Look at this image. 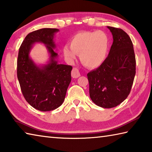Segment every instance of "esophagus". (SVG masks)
I'll return each mask as SVG.
<instances>
[{
	"instance_id": "esophagus-1",
	"label": "esophagus",
	"mask_w": 152,
	"mask_h": 152,
	"mask_svg": "<svg viewBox=\"0 0 152 152\" xmlns=\"http://www.w3.org/2000/svg\"><path fill=\"white\" fill-rule=\"evenodd\" d=\"M72 77L74 78H77L79 76H80V74L79 70L77 68H73L72 70Z\"/></svg>"
}]
</instances>
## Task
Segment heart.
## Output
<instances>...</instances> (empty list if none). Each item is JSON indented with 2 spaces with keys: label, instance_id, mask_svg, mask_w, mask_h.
I'll use <instances>...</instances> for the list:
<instances>
[{
  "label": "heart",
  "instance_id": "heart-1",
  "mask_svg": "<svg viewBox=\"0 0 152 152\" xmlns=\"http://www.w3.org/2000/svg\"><path fill=\"white\" fill-rule=\"evenodd\" d=\"M70 45L63 48L67 59H75L78 54L82 64L88 68H94L100 66L106 59L110 42L108 35L103 31H82L71 38Z\"/></svg>",
  "mask_w": 152,
  "mask_h": 152
}]
</instances>
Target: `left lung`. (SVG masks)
I'll use <instances>...</instances> for the list:
<instances>
[{"instance_id":"left-lung-1","label":"left lung","mask_w":152,"mask_h":152,"mask_svg":"<svg viewBox=\"0 0 152 152\" xmlns=\"http://www.w3.org/2000/svg\"><path fill=\"white\" fill-rule=\"evenodd\" d=\"M113 36L109 54L98 68L87 74L91 100L111 108L126 100L136 74V57L130 38L122 29L107 26Z\"/></svg>"}]
</instances>
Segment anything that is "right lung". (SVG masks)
I'll list each match as a JSON object with an SVG mask.
<instances>
[{"label": "right lung", "instance_id": "right-lung-1", "mask_svg": "<svg viewBox=\"0 0 152 152\" xmlns=\"http://www.w3.org/2000/svg\"><path fill=\"white\" fill-rule=\"evenodd\" d=\"M57 28H42L26 36L19 48L17 77L24 98L30 106L42 112L51 111L61 106L71 82V66L58 64L54 51V33ZM35 42L45 43L50 53L49 64L38 67L29 57Z\"/></svg>", "mask_w": 152, "mask_h": 152}]
</instances>
